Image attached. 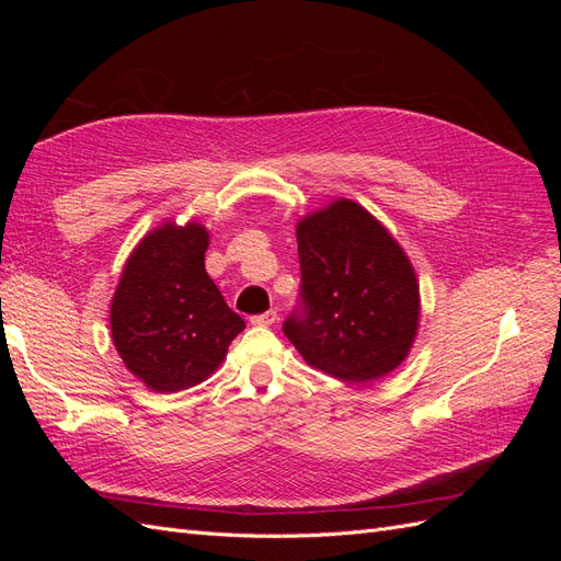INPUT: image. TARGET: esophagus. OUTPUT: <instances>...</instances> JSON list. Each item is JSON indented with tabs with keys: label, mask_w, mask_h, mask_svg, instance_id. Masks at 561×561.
Here are the masks:
<instances>
[{
	"label": "esophagus",
	"mask_w": 561,
	"mask_h": 561,
	"mask_svg": "<svg viewBox=\"0 0 561 561\" xmlns=\"http://www.w3.org/2000/svg\"><path fill=\"white\" fill-rule=\"evenodd\" d=\"M276 320H278V313H276V311H264V313H260V316H252V318H250L252 325H257V328H271Z\"/></svg>",
	"instance_id": "esophagus-1"
}]
</instances>
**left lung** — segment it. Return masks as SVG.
<instances>
[{"instance_id": "8db88e82", "label": "left lung", "mask_w": 561, "mask_h": 561, "mask_svg": "<svg viewBox=\"0 0 561 561\" xmlns=\"http://www.w3.org/2000/svg\"><path fill=\"white\" fill-rule=\"evenodd\" d=\"M299 309L283 332L325 375L367 383L393 371L419 330L414 266L360 203L339 198L297 225Z\"/></svg>"}]
</instances>
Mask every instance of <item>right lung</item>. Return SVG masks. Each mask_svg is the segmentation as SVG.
I'll return each mask as SVG.
<instances>
[{
	"label": "right lung",
	"mask_w": 561,
	"mask_h": 561,
	"mask_svg": "<svg viewBox=\"0 0 561 561\" xmlns=\"http://www.w3.org/2000/svg\"><path fill=\"white\" fill-rule=\"evenodd\" d=\"M203 225L165 222L130 252L110 309L124 365L157 393L206 381L245 322L206 271Z\"/></svg>",
	"instance_id": "add662e5"
}]
</instances>
